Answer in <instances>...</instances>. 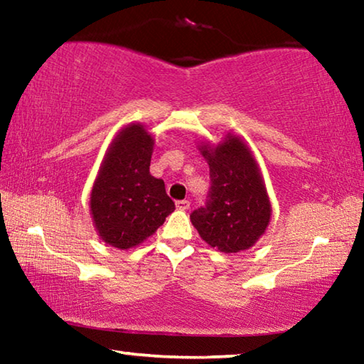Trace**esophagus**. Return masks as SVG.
Listing matches in <instances>:
<instances>
[{
	"instance_id": "obj_1",
	"label": "esophagus",
	"mask_w": 364,
	"mask_h": 364,
	"mask_svg": "<svg viewBox=\"0 0 364 364\" xmlns=\"http://www.w3.org/2000/svg\"><path fill=\"white\" fill-rule=\"evenodd\" d=\"M176 208H178V210H188V208H189V200H176Z\"/></svg>"
}]
</instances>
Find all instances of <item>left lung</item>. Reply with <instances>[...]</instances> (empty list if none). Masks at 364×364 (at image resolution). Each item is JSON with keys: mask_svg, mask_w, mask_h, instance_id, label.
Returning a JSON list of instances; mask_svg holds the SVG:
<instances>
[{"mask_svg": "<svg viewBox=\"0 0 364 364\" xmlns=\"http://www.w3.org/2000/svg\"><path fill=\"white\" fill-rule=\"evenodd\" d=\"M210 168V189L204 207L191 213L199 236L225 254L254 245L269 225L271 204L260 168L247 144L228 134L218 146H199Z\"/></svg>", "mask_w": 364, "mask_h": 364, "instance_id": "obj_1", "label": "left lung"}]
</instances>
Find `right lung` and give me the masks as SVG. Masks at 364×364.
Wrapping results in <instances>:
<instances>
[{"label":"right lung","instance_id":"obj_1","mask_svg":"<svg viewBox=\"0 0 364 364\" xmlns=\"http://www.w3.org/2000/svg\"><path fill=\"white\" fill-rule=\"evenodd\" d=\"M154 138L141 123L117 134L91 189L90 208L97 234L117 249L136 247L175 210L165 183L149 173Z\"/></svg>","mask_w":364,"mask_h":364}]
</instances>
